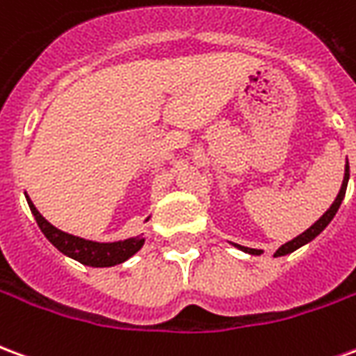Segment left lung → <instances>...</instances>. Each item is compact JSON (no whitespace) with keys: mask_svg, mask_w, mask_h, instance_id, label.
I'll return each instance as SVG.
<instances>
[{"mask_svg":"<svg viewBox=\"0 0 356 356\" xmlns=\"http://www.w3.org/2000/svg\"><path fill=\"white\" fill-rule=\"evenodd\" d=\"M347 181H349V163L345 165V177H343V183H341V191H339V194H337V198L334 200V204L330 206V209L324 213V216L316 221V223L313 225V227H309L303 234H299L298 238L290 240V242H286L284 246H280L278 250H276V257L278 255H286V254H291V252H296L298 248H301L303 244H307V242H311L313 238H316L318 234H321L326 227H328V223L334 219V216L337 213V209H339V206H341V200L345 198V191H347ZM240 250H244V252H248V254L252 255H257L261 254V250H254V248H244V246H238Z\"/></svg>","mask_w":356,"mask_h":356,"instance_id":"obj_1","label":"left lung"}]
</instances>
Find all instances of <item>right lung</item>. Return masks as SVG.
<instances>
[{"label":"right lung","mask_w":356,"mask_h":356,"mask_svg":"<svg viewBox=\"0 0 356 356\" xmlns=\"http://www.w3.org/2000/svg\"><path fill=\"white\" fill-rule=\"evenodd\" d=\"M26 200L28 206H30V211L35 217V223L42 229L45 238L49 240L58 252H63L68 257H72V259L83 263V265H89V267H112V265H118V263H124L135 252H139L143 242H145V238H129L122 240V242H112V244H101V242H91V240L80 238V236H72V234L58 231L57 227H53L35 209V206L28 196Z\"/></svg>","instance_id":"right-lung-1"}]
</instances>
